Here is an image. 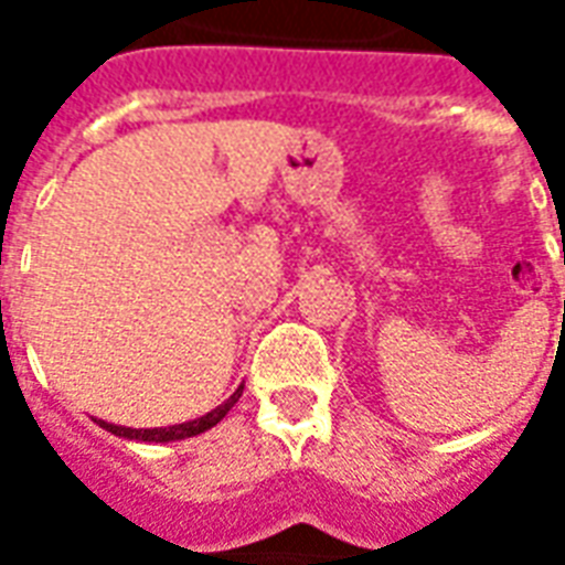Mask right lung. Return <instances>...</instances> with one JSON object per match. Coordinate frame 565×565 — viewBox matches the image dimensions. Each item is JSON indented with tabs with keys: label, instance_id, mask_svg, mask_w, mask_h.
Here are the masks:
<instances>
[{
	"label": "right lung",
	"instance_id": "1",
	"mask_svg": "<svg viewBox=\"0 0 565 565\" xmlns=\"http://www.w3.org/2000/svg\"><path fill=\"white\" fill-rule=\"evenodd\" d=\"M242 391H245V387H238V391H235L233 396L226 399V403L217 405L211 415L199 417V420H190V424L166 426V429H129V426H115V424H105V420H99V426H103V429H108V433H115V436L136 438V441H178V438L199 436V433H205V429H211L214 424H221L223 417L230 415V408L238 403Z\"/></svg>",
	"mask_w": 565,
	"mask_h": 565
}]
</instances>
